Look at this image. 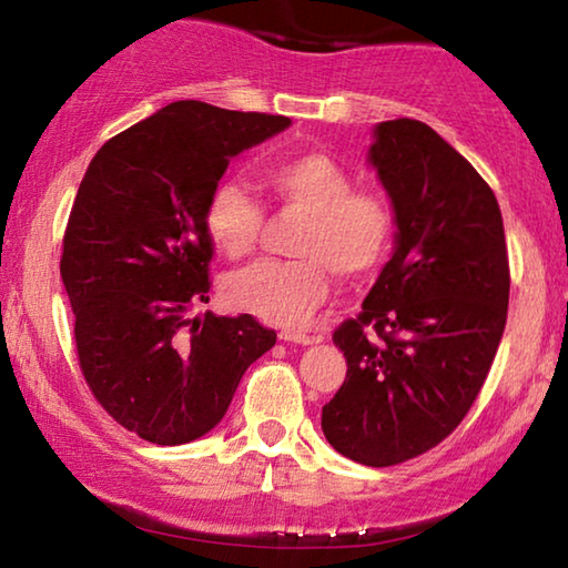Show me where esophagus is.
<instances>
[{"label": "esophagus", "mask_w": 568, "mask_h": 568, "mask_svg": "<svg viewBox=\"0 0 568 568\" xmlns=\"http://www.w3.org/2000/svg\"><path fill=\"white\" fill-rule=\"evenodd\" d=\"M281 341H287V343H301V345H311V343H315L318 338H315V335H311V333L285 328V331H281Z\"/></svg>", "instance_id": "34e87169"}]
</instances>
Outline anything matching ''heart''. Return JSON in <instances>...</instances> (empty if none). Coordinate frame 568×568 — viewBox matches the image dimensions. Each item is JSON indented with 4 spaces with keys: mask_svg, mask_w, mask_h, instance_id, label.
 <instances>
[{
    "mask_svg": "<svg viewBox=\"0 0 568 568\" xmlns=\"http://www.w3.org/2000/svg\"><path fill=\"white\" fill-rule=\"evenodd\" d=\"M263 182L283 215L303 217L293 237L295 261L255 263L227 277L225 297L235 311L277 325H303L343 281L378 271L396 237V213L386 195L353 187L351 172L325 152H297L271 162ZM205 227L227 257L255 253L265 230V210L245 185L217 182L205 203Z\"/></svg>",
    "mask_w": 568,
    "mask_h": 568,
    "instance_id": "1",
    "label": "heart"
}]
</instances>
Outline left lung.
Instances as JSON below:
<instances>
[{"label": "left lung", "instance_id": "8db88e82", "mask_svg": "<svg viewBox=\"0 0 568 568\" xmlns=\"http://www.w3.org/2000/svg\"><path fill=\"white\" fill-rule=\"evenodd\" d=\"M371 162L396 210V253L333 331L348 373L321 426L338 454L383 468L466 418L501 343L511 271L494 190L426 122H381Z\"/></svg>", "mask_w": 568, "mask_h": 568}]
</instances>
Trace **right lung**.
<instances>
[{
  "label": "right lung",
  "instance_id": "obj_1",
  "mask_svg": "<svg viewBox=\"0 0 568 568\" xmlns=\"http://www.w3.org/2000/svg\"><path fill=\"white\" fill-rule=\"evenodd\" d=\"M291 120L180 100L104 142L67 220L60 273L80 371L140 438L180 446L225 416L250 363L275 345L253 315L205 313L210 190L230 158Z\"/></svg>",
  "mask_w": 568,
  "mask_h": 568
}]
</instances>
